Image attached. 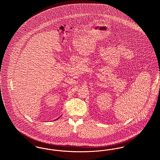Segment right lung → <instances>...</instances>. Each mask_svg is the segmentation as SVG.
I'll use <instances>...</instances> for the list:
<instances>
[{"instance_id": "obj_1", "label": "right lung", "mask_w": 160, "mask_h": 160, "mask_svg": "<svg viewBox=\"0 0 160 160\" xmlns=\"http://www.w3.org/2000/svg\"><path fill=\"white\" fill-rule=\"evenodd\" d=\"M61 118V116H60V117H59V118H58V119H55V120H58V119H59V118Z\"/></svg>"}]
</instances>
